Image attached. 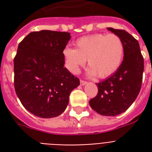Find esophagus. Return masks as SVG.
<instances>
[{"label":"esophagus","instance_id":"esophagus-1","mask_svg":"<svg viewBox=\"0 0 152 152\" xmlns=\"http://www.w3.org/2000/svg\"><path fill=\"white\" fill-rule=\"evenodd\" d=\"M85 84H87V81L82 80H80V85L83 86V85H85Z\"/></svg>","mask_w":152,"mask_h":152}]
</instances>
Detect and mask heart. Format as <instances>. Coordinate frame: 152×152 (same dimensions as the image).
Returning <instances> with one entry per match:
<instances>
[{
	"label": "heart",
	"instance_id": "heart-1",
	"mask_svg": "<svg viewBox=\"0 0 152 152\" xmlns=\"http://www.w3.org/2000/svg\"><path fill=\"white\" fill-rule=\"evenodd\" d=\"M76 49L66 47L63 51L66 66L74 74L79 72L88 59V75L106 78L115 72L124 57V44L117 34H95L76 40Z\"/></svg>",
	"mask_w": 152,
	"mask_h": 152
}]
</instances>
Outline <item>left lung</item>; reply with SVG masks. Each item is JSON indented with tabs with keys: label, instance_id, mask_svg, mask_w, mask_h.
Instances as JSON below:
<instances>
[{
	"label": "left lung",
	"instance_id": "8db88e82",
	"mask_svg": "<svg viewBox=\"0 0 152 152\" xmlns=\"http://www.w3.org/2000/svg\"><path fill=\"white\" fill-rule=\"evenodd\" d=\"M107 29L121 39L124 58L117 71L98 86V94L89 101L91 107L104 116H117L127 110L141 88L144 58L139 42L124 30Z\"/></svg>",
	"mask_w": 152,
	"mask_h": 152
}]
</instances>
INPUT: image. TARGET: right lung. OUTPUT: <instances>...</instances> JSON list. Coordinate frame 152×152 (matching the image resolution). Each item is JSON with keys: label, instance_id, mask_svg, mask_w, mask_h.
Wrapping results in <instances>:
<instances>
[{"label": "right lung", "instance_id": "1", "mask_svg": "<svg viewBox=\"0 0 152 152\" xmlns=\"http://www.w3.org/2000/svg\"><path fill=\"white\" fill-rule=\"evenodd\" d=\"M69 32H31L19 44L14 58V86L23 106L34 115L55 118L66 109L80 80L64 68Z\"/></svg>", "mask_w": 152, "mask_h": 152}]
</instances>
